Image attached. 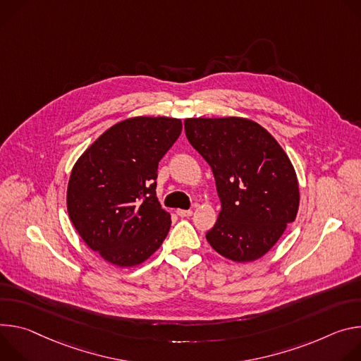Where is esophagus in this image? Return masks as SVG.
<instances>
[{"label": "esophagus", "mask_w": 361, "mask_h": 361, "mask_svg": "<svg viewBox=\"0 0 361 361\" xmlns=\"http://www.w3.org/2000/svg\"><path fill=\"white\" fill-rule=\"evenodd\" d=\"M176 214H178L180 218H188V216H190L193 212H192L190 209H188V211H186V209H178Z\"/></svg>", "instance_id": "obj_1"}]
</instances>
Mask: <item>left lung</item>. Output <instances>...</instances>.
Segmentation results:
<instances>
[{
	"instance_id": "obj_1",
	"label": "left lung",
	"mask_w": 361,
	"mask_h": 361,
	"mask_svg": "<svg viewBox=\"0 0 361 361\" xmlns=\"http://www.w3.org/2000/svg\"><path fill=\"white\" fill-rule=\"evenodd\" d=\"M185 133L209 164L221 199L208 243L235 262L261 258L298 212V180L287 153L244 117L186 118Z\"/></svg>"
}]
</instances>
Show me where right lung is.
Listing matches in <instances>:
<instances>
[{"label":"right lung","instance_id":"right-lung-1","mask_svg":"<svg viewBox=\"0 0 361 361\" xmlns=\"http://www.w3.org/2000/svg\"><path fill=\"white\" fill-rule=\"evenodd\" d=\"M180 132V118H126L107 129L73 166L68 216L104 261L135 267L165 241L172 221L156 197L157 165Z\"/></svg>","mask_w":361,"mask_h":361}]
</instances>
